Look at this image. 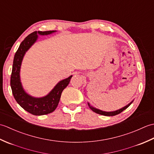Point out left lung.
Segmentation results:
<instances>
[{"label":"left lung","instance_id":"1","mask_svg":"<svg viewBox=\"0 0 154 154\" xmlns=\"http://www.w3.org/2000/svg\"><path fill=\"white\" fill-rule=\"evenodd\" d=\"M133 102V101H132ZM132 102H131L130 103H129L128 104V105H126V106H124V107H123L122 109H119V110H116V111H114V112H104V111H102V110H99V109H95V108H94V107H93V106H91L90 104H89V103H88V105H89V108L90 109L92 110L93 112H96V113H97V114H101V115H104V116H115V115H116V114H120V112H122L123 110H124L125 109H126L128 107L130 104H131L132 103Z\"/></svg>","mask_w":154,"mask_h":154}]
</instances>
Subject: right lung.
<instances>
[{
	"label": "right lung",
	"mask_w": 154,
	"mask_h": 154,
	"mask_svg": "<svg viewBox=\"0 0 154 154\" xmlns=\"http://www.w3.org/2000/svg\"><path fill=\"white\" fill-rule=\"evenodd\" d=\"M54 32L55 31H35L32 32L22 42L14 55L11 77V86L13 96L20 106L33 115H44L54 112L60 102L62 91L68 85L72 77L71 75L67 79L61 81L48 95L42 98H34L30 96L25 92L22 87L20 79V69L26 51L36 41L37 34L48 35Z\"/></svg>",
	"instance_id": "add662e5"
}]
</instances>
